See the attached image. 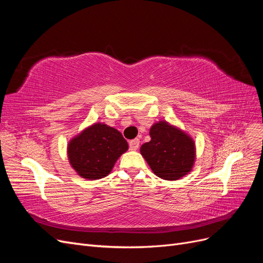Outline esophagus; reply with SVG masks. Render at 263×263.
Instances as JSON below:
<instances>
[{
	"instance_id": "esophagus-1",
	"label": "esophagus",
	"mask_w": 263,
	"mask_h": 263,
	"mask_svg": "<svg viewBox=\"0 0 263 263\" xmlns=\"http://www.w3.org/2000/svg\"><path fill=\"white\" fill-rule=\"evenodd\" d=\"M139 148V139H133L129 141V149L130 150H137Z\"/></svg>"
}]
</instances>
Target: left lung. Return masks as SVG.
Returning <instances> with one entry per match:
<instances>
[{
	"instance_id": "obj_1",
	"label": "left lung",
	"mask_w": 263,
	"mask_h": 263,
	"mask_svg": "<svg viewBox=\"0 0 263 263\" xmlns=\"http://www.w3.org/2000/svg\"><path fill=\"white\" fill-rule=\"evenodd\" d=\"M151 140L140 148L151 170L163 180H178L192 169L195 159L194 141L185 133L166 122L150 128Z\"/></svg>"
}]
</instances>
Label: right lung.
I'll return each instance as SVG.
<instances>
[{
  "mask_svg": "<svg viewBox=\"0 0 263 263\" xmlns=\"http://www.w3.org/2000/svg\"><path fill=\"white\" fill-rule=\"evenodd\" d=\"M128 144L117 129L94 124L70 141L69 161L79 176L89 180L106 177Z\"/></svg>",
  "mask_w": 263,
  "mask_h": 263,
  "instance_id": "1",
  "label": "right lung"
}]
</instances>
